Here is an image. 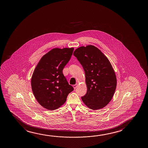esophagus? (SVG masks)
Segmentation results:
<instances>
[{"instance_id":"1","label":"esophagus","mask_w":148,"mask_h":148,"mask_svg":"<svg viewBox=\"0 0 148 148\" xmlns=\"http://www.w3.org/2000/svg\"><path fill=\"white\" fill-rule=\"evenodd\" d=\"M77 86H78V84H76L73 85V87H74V89H76L77 88Z\"/></svg>"}]
</instances>
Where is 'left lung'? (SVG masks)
<instances>
[{
  "mask_svg": "<svg viewBox=\"0 0 148 148\" xmlns=\"http://www.w3.org/2000/svg\"><path fill=\"white\" fill-rule=\"evenodd\" d=\"M73 55L85 72L87 92L81 97L90 109L105 107L111 101L115 91V73L107 58L97 47L89 45L76 49Z\"/></svg>",
  "mask_w": 148,
  "mask_h": 148,
  "instance_id": "obj_1",
  "label": "left lung"
}]
</instances>
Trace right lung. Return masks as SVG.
Returning <instances> with one entry per match:
<instances>
[{
  "label": "right lung",
  "instance_id": "obj_1",
  "mask_svg": "<svg viewBox=\"0 0 148 148\" xmlns=\"http://www.w3.org/2000/svg\"><path fill=\"white\" fill-rule=\"evenodd\" d=\"M74 48H55L44 55L33 73L31 87L39 104L49 110L57 109L74 90L63 75V70L72 55Z\"/></svg>",
  "mask_w": 148,
  "mask_h": 148
}]
</instances>
